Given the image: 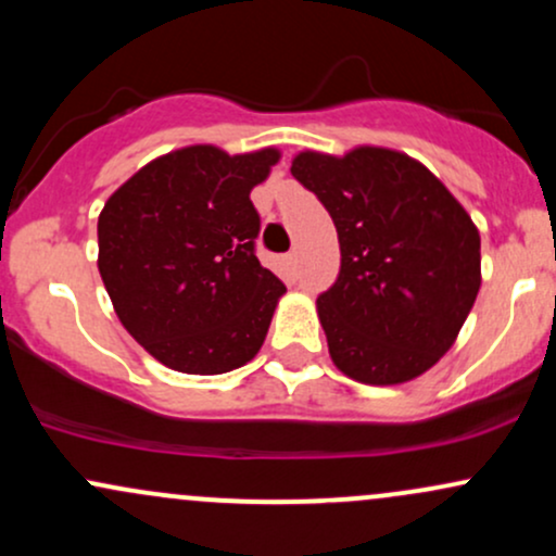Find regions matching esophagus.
<instances>
[{
	"label": "esophagus",
	"instance_id": "obj_1",
	"mask_svg": "<svg viewBox=\"0 0 556 556\" xmlns=\"http://www.w3.org/2000/svg\"><path fill=\"white\" fill-rule=\"evenodd\" d=\"M285 266H287V271H290L292 277H295V274H298V253H295V251L287 253V256H285Z\"/></svg>",
	"mask_w": 556,
	"mask_h": 556
}]
</instances>
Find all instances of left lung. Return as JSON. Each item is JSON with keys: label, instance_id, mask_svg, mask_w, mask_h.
I'll use <instances>...</instances> for the list:
<instances>
[{"label": "left lung", "instance_id": "1", "mask_svg": "<svg viewBox=\"0 0 556 556\" xmlns=\"http://www.w3.org/2000/svg\"><path fill=\"white\" fill-rule=\"evenodd\" d=\"M290 172L340 238V277L316 300L334 366L376 387L429 371L481 287L473 219L424 164L392 149L303 151Z\"/></svg>", "mask_w": 556, "mask_h": 556}]
</instances>
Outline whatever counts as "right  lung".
<instances>
[{
  "label": "right lung",
  "mask_w": 556,
  "mask_h": 556,
  "mask_svg": "<svg viewBox=\"0 0 556 556\" xmlns=\"http://www.w3.org/2000/svg\"><path fill=\"white\" fill-rule=\"evenodd\" d=\"M277 149L188 146L138 169L99 214V274L114 314L159 363L227 374L258 353L285 285L256 258L251 190Z\"/></svg>",
  "instance_id": "obj_1"
}]
</instances>
